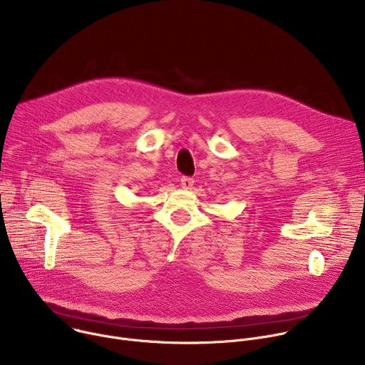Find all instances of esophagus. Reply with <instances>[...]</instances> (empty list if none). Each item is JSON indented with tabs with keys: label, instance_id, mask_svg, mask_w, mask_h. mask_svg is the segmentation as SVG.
<instances>
[{
	"label": "esophagus",
	"instance_id": "34e87169",
	"mask_svg": "<svg viewBox=\"0 0 365 365\" xmlns=\"http://www.w3.org/2000/svg\"><path fill=\"white\" fill-rule=\"evenodd\" d=\"M193 183H195V180L192 179V178H187V176H183L182 179H180V186L183 187V189H192V186H193Z\"/></svg>",
	"mask_w": 365,
	"mask_h": 365
}]
</instances>
